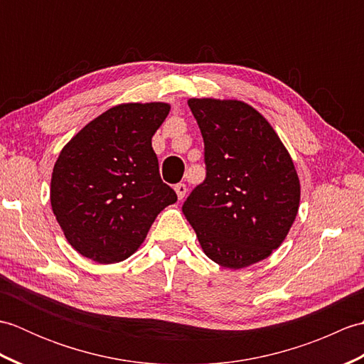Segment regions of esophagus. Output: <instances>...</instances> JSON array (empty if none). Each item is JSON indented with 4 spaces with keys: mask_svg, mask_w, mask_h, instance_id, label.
Masks as SVG:
<instances>
[{
    "mask_svg": "<svg viewBox=\"0 0 364 364\" xmlns=\"http://www.w3.org/2000/svg\"><path fill=\"white\" fill-rule=\"evenodd\" d=\"M175 192H176V196H178V200H183L184 197H186V192H188L186 184H184V183L175 184Z\"/></svg>",
    "mask_w": 364,
    "mask_h": 364,
    "instance_id": "1",
    "label": "esophagus"
}]
</instances>
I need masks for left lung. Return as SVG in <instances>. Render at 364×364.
Instances as JSON below:
<instances>
[{
  "mask_svg": "<svg viewBox=\"0 0 364 364\" xmlns=\"http://www.w3.org/2000/svg\"><path fill=\"white\" fill-rule=\"evenodd\" d=\"M205 144L203 183L183 214L208 258L241 269L267 258L297 215L300 183L280 137L252 106L191 98Z\"/></svg>",
  "mask_w": 364,
  "mask_h": 364,
  "instance_id": "1",
  "label": "left lung"
}]
</instances>
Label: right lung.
<instances>
[{
    "instance_id": "right-lung-1",
    "label": "right lung",
    "mask_w": 364,
    "mask_h": 364,
    "mask_svg": "<svg viewBox=\"0 0 364 364\" xmlns=\"http://www.w3.org/2000/svg\"><path fill=\"white\" fill-rule=\"evenodd\" d=\"M168 111L166 103L111 107L60 151L51 176V208L82 257L102 264L127 259L156 215L176 202L151 149Z\"/></svg>"
}]
</instances>
